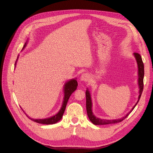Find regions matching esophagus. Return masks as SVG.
<instances>
[{
	"label": "esophagus",
	"mask_w": 153,
	"mask_h": 153,
	"mask_svg": "<svg viewBox=\"0 0 153 153\" xmlns=\"http://www.w3.org/2000/svg\"><path fill=\"white\" fill-rule=\"evenodd\" d=\"M89 75L88 73H83L82 74V75L80 76V80L81 81H84V82H87L89 80Z\"/></svg>",
	"instance_id": "obj_1"
}]
</instances>
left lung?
I'll use <instances>...</instances> for the list:
<instances>
[{
	"label": "left lung",
	"mask_w": 153,
	"mask_h": 153,
	"mask_svg": "<svg viewBox=\"0 0 153 153\" xmlns=\"http://www.w3.org/2000/svg\"><path fill=\"white\" fill-rule=\"evenodd\" d=\"M134 57L135 58V60L137 63V67H138V100L135 105L133 106L131 110L129 112L126 114L125 116L120 118V119H101L99 117H97L95 116L93 112H92V98H91V94L89 89L87 88V90L85 92L86 95V109H87V114L89 117V120L91 121L92 124L94 125H105V124H114L117 123L119 122H121L124 119H126L129 114H130L133 110L135 108L136 105L138 103L141 94L142 93L143 89V76H144V66H143V63L142 62V57L140 54L137 53H133Z\"/></svg>",
	"instance_id": "1"
}]
</instances>
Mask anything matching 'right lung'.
<instances>
[{"mask_svg":"<svg viewBox=\"0 0 153 153\" xmlns=\"http://www.w3.org/2000/svg\"><path fill=\"white\" fill-rule=\"evenodd\" d=\"M28 41H27V42L25 43L24 47H23V50H24L27 45V43H28ZM19 56L18 55L17 59L16 61V62L15 64V67H16V62L18 61V59ZM78 86V82L76 81V78H72V79L69 80L65 82V84L64 85L63 87V92H64V98H63V101H62V104L61 108L59 110V112L55 114L54 115H52V117H50L48 118H45V119H33L31 118L30 117H29L28 115H27V114L24 112V110L22 109V110L24 111V112L26 114V115L30 119H31L32 121H33L36 123H40V124H53L58 123L60 120H61L62 117V115L64 113V111H65L66 109V106L67 105L68 101L69 100V97L71 96L73 92L75 91Z\"/></svg>","mask_w":153,"mask_h":153,"instance_id":"add662e5","label":"right lung"}]
</instances>
